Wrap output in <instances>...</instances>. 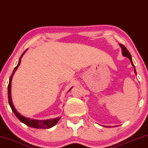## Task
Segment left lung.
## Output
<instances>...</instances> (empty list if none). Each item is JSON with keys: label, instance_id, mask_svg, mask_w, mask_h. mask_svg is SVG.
I'll return each instance as SVG.
<instances>
[{"label": "left lung", "instance_id": "1", "mask_svg": "<svg viewBox=\"0 0 148 148\" xmlns=\"http://www.w3.org/2000/svg\"><path fill=\"white\" fill-rule=\"evenodd\" d=\"M119 46H121V49H122V54H123V56H125V57H127L129 60H130L131 63V64H132V66H133V68H134V73L137 75L136 70H135V67L134 64H133V60H132V58H131V55L130 52L128 51V50L127 49V48L125 47L124 45L119 44Z\"/></svg>", "mask_w": 148, "mask_h": 148}]
</instances>
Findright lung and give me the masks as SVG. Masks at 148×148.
<instances>
[{
    "mask_svg": "<svg viewBox=\"0 0 148 148\" xmlns=\"http://www.w3.org/2000/svg\"><path fill=\"white\" fill-rule=\"evenodd\" d=\"M26 50L23 52V53L21 54V56H20V58L19 60V62H18L17 65L15 66V69H14L13 73L10 77L9 79V85H8V99H9V104L10 105V107H11V110H13V112L17 118L19 119V120L21 121V123H24L27 126H29L30 127H32V128H36V129H50L54 126L56 123H58V121L60 120L61 117H58V118H54L52 119H47V120H36V119H29L27 118V117H25L23 116L20 114L19 112H17V110H16V108L14 106L13 101H12V98H11V82H12V79H13V76L15 72L17 71V68L19 67L20 63H21V58L22 56H23V54H25V52H26ZM71 88L70 89L69 91H71Z\"/></svg>",
    "mask_w": 148,
    "mask_h": 148,
    "instance_id": "obj_1",
    "label": "right lung"
}]
</instances>
